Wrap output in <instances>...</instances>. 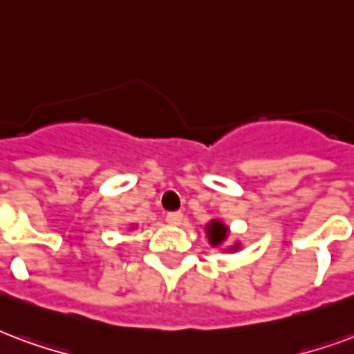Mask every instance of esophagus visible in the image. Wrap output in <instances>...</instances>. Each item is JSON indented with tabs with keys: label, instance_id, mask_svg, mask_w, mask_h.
Wrapping results in <instances>:
<instances>
[{
	"label": "esophagus",
	"instance_id": "1",
	"mask_svg": "<svg viewBox=\"0 0 354 354\" xmlns=\"http://www.w3.org/2000/svg\"><path fill=\"white\" fill-rule=\"evenodd\" d=\"M182 221H184V214L182 212H169L167 214V223L182 225Z\"/></svg>",
	"mask_w": 354,
	"mask_h": 354
}]
</instances>
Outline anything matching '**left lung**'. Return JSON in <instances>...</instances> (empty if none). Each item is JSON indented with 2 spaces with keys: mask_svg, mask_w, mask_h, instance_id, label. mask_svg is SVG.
Here are the masks:
<instances>
[{
  "mask_svg": "<svg viewBox=\"0 0 354 354\" xmlns=\"http://www.w3.org/2000/svg\"><path fill=\"white\" fill-rule=\"evenodd\" d=\"M206 234H208V240H210L212 245L217 248V245L225 243V240L229 236V227L221 223L219 219H214V221L206 225ZM238 248H240V243H234L232 248H229V251H236Z\"/></svg>",
  "mask_w": 354,
  "mask_h": 354,
  "instance_id": "8db88e82",
  "label": "left lung"
}]
</instances>
